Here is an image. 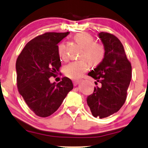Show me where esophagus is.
Wrapping results in <instances>:
<instances>
[{"label":"esophagus","mask_w":148,"mask_h":148,"mask_svg":"<svg viewBox=\"0 0 148 148\" xmlns=\"http://www.w3.org/2000/svg\"><path fill=\"white\" fill-rule=\"evenodd\" d=\"M80 82H81V81H80V80H73L74 86H77V84H79Z\"/></svg>","instance_id":"esophagus-1"}]
</instances>
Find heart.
Returning a JSON list of instances; mask_svg holds the SVG:
<instances>
[{
	"label": "heart",
	"mask_w": 148,
	"mask_h": 148,
	"mask_svg": "<svg viewBox=\"0 0 148 148\" xmlns=\"http://www.w3.org/2000/svg\"><path fill=\"white\" fill-rule=\"evenodd\" d=\"M74 39L83 47L80 54V58L83 59L69 63L65 66L64 72L71 79H77L88 71V63L92 66H97L101 63L104 59L106 49L101 43L96 42L93 36L86 32L78 33L74 36ZM58 51L60 59H66L67 51L64 42L58 45Z\"/></svg>",
	"instance_id": "1"
}]
</instances>
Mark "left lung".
Wrapping results in <instances>:
<instances>
[{
  "instance_id": "8db88e82",
  "label": "left lung",
  "mask_w": 148,
  "mask_h": 148,
  "mask_svg": "<svg viewBox=\"0 0 148 148\" xmlns=\"http://www.w3.org/2000/svg\"><path fill=\"white\" fill-rule=\"evenodd\" d=\"M99 37L106 49L104 59L88 73L99 86L87 97L92 114L100 119L119 110L127 97V90L132 78V66L121 41L112 34L100 32Z\"/></svg>"
}]
</instances>
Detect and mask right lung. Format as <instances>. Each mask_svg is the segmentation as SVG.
I'll list each match as a JSON object with an SVG mask.
<instances>
[{
    "mask_svg": "<svg viewBox=\"0 0 148 148\" xmlns=\"http://www.w3.org/2000/svg\"><path fill=\"white\" fill-rule=\"evenodd\" d=\"M69 32H47L25 45L16 64L18 92L36 115L47 117L61 106L73 88L72 81L64 77L56 84L50 82L61 66L58 44Z\"/></svg>",
    "mask_w": 148,
    "mask_h": 148,
    "instance_id": "obj_1",
    "label": "right lung"
}]
</instances>
